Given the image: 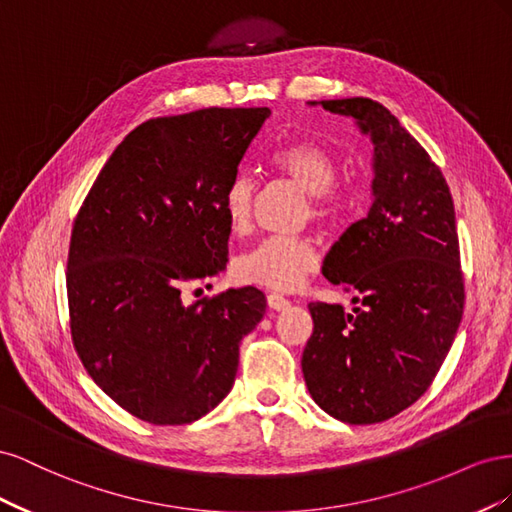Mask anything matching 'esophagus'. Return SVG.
Listing matches in <instances>:
<instances>
[{
    "label": "esophagus",
    "instance_id": "obj_1",
    "mask_svg": "<svg viewBox=\"0 0 512 512\" xmlns=\"http://www.w3.org/2000/svg\"><path fill=\"white\" fill-rule=\"evenodd\" d=\"M267 303H269L271 309H275V312H282V309H286L290 305V301L286 297H282V294H277V292L267 294Z\"/></svg>",
    "mask_w": 512,
    "mask_h": 512
}]
</instances>
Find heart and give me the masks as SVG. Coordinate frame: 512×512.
<instances>
[{
    "label": "heart",
    "instance_id": "b5f03b06",
    "mask_svg": "<svg viewBox=\"0 0 512 512\" xmlns=\"http://www.w3.org/2000/svg\"><path fill=\"white\" fill-rule=\"evenodd\" d=\"M269 164L312 196V215L320 222L333 220L342 209V194L333 190L337 162L333 153L312 141H297L277 149ZM256 185L241 170L226 185L222 209L232 232L247 230L252 222ZM314 245L301 237H267L235 260V277L243 284H256L273 290H294L303 277L316 267Z\"/></svg>",
    "mask_w": 512,
    "mask_h": 512
}]
</instances>
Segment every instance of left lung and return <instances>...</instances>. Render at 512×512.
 <instances>
[{"instance_id": "obj_1", "label": "left lung", "mask_w": 512, "mask_h": 512, "mask_svg": "<svg viewBox=\"0 0 512 512\" xmlns=\"http://www.w3.org/2000/svg\"><path fill=\"white\" fill-rule=\"evenodd\" d=\"M374 145L371 205L322 262L352 312L309 303L303 378L337 421L380 423L412 406L440 371L463 314L455 207L440 168L391 111L369 98L322 100Z\"/></svg>"}]
</instances>
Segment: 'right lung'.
Returning <instances> with one entry per match:
<instances>
[{"mask_svg": "<svg viewBox=\"0 0 512 512\" xmlns=\"http://www.w3.org/2000/svg\"><path fill=\"white\" fill-rule=\"evenodd\" d=\"M260 108L145 121L113 151L76 215L68 254L72 342L100 389L151 425L194 423L230 393L241 339L265 316L258 288L185 305V284L226 269L222 196Z\"/></svg>", "mask_w": 512, "mask_h": 512, "instance_id": "right-lung-1", "label": "right lung"}]
</instances>
